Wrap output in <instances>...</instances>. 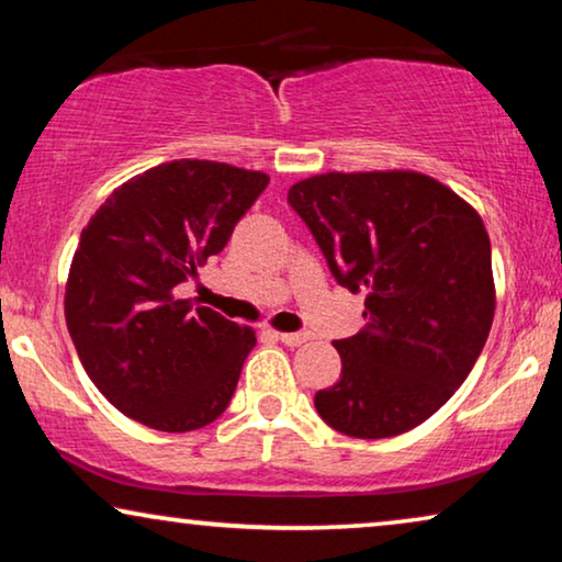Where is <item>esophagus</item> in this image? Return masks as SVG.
<instances>
[{"label": "esophagus", "mask_w": 562, "mask_h": 562, "mask_svg": "<svg viewBox=\"0 0 562 562\" xmlns=\"http://www.w3.org/2000/svg\"><path fill=\"white\" fill-rule=\"evenodd\" d=\"M276 337H279L283 345H289V348H296V345H304L310 340V335L306 333H276Z\"/></svg>", "instance_id": "34e87169"}]
</instances>
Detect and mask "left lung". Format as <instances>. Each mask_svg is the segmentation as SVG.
<instances>
[{"label":"left lung","instance_id":"obj_1","mask_svg":"<svg viewBox=\"0 0 562 562\" xmlns=\"http://www.w3.org/2000/svg\"><path fill=\"white\" fill-rule=\"evenodd\" d=\"M337 283L366 291V327L335 340L342 373L314 394L337 432L417 427L468 379L496 310L491 243L465 199L417 171H329L289 189Z\"/></svg>","mask_w":562,"mask_h":562}]
</instances>
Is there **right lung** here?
Returning a JSON list of instances; mask_svg holds the SVG:
<instances>
[{
	"label": "right lung",
	"mask_w": 562,
	"mask_h": 562,
	"mask_svg": "<svg viewBox=\"0 0 562 562\" xmlns=\"http://www.w3.org/2000/svg\"><path fill=\"white\" fill-rule=\"evenodd\" d=\"M260 171L181 158L133 176L81 229L66 325L83 371L130 419L191 432L227 409L256 333L176 286L225 248Z\"/></svg>",
	"instance_id": "obj_1"
}]
</instances>
